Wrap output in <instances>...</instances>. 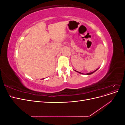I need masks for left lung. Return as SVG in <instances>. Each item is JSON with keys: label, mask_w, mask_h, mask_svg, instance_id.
<instances>
[{"label": "left lung", "mask_w": 125, "mask_h": 125, "mask_svg": "<svg viewBox=\"0 0 125 125\" xmlns=\"http://www.w3.org/2000/svg\"><path fill=\"white\" fill-rule=\"evenodd\" d=\"M99 68H97V69H96L95 70H94V71H93V72H92V73H86V74H86V75H90V74H92V73H95V72ZM75 71L76 72H77V73H80V74H83V73H80V72H78V71H76V70H75Z\"/></svg>", "instance_id": "left-lung-1"}]
</instances>
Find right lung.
<instances>
[{
	"label": "right lung",
	"mask_w": 125,
	"mask_h": 125,
	"mask_svg": "<svg viewBox=\"0 0 125 125\" xmlns=\"http://www.w3.org/2000/svg\"><path fill=\"white\" fill-rule=\"evenodd\" d=\"M44 79V78H43V79Z\"/></svg>",
	"instance_id": "add662e5"
}]
</instances>
